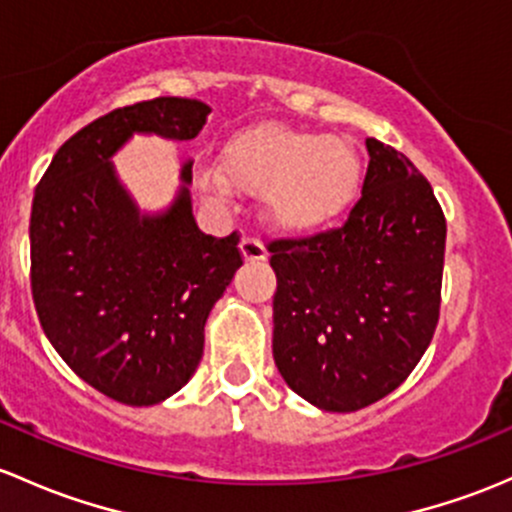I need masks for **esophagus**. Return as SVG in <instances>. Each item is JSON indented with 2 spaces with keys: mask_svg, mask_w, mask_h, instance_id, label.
<instances>
[{
  "mask_svg": "<svg viewBox=\"0 0 512 512\" xmlns=\"http://www.w3.org/2000/svg\"><path fill=\"white\" fill-rule=\"evenodd\" d=\"M240 252H242V257H245L247 262H262V260H267L265 245H262V240L255 238V235H247V238H242V242H240Z\"/></svg>",
  "mask_w": 512,
  "mask_h": 512,
  "instance_id": "esophagus-1",
  "label": "esophagus"
}]
</instances>
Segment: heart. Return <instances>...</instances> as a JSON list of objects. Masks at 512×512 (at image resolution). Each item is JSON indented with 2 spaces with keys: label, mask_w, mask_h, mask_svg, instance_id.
<instances>
[{
  "label": "heart",
  "mask_w": 512,
  "mask_h": 512,
  "mask_svg": "<svg viewBox=\"0 0 512 512\" xmlns=\"http://www.w3.org/2000/svg\"><path fill=\"white\" fill-rule=\"evenodd\" d=\"M220 176L201 174V186L223 181L250 196H265L267 218L287 233H314L336 223L358 198L363 159L336 134L265 122L235 134L220 157Z\"/></svg>",
  "instance_id": "obj_1"
}]
</instances>
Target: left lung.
Segmentation results:
<instances>
[{
  "label": "left lung",
  "mask_w": 512,
  "mask_h": 512,
  "mask_svg": "<svg viewBox=\"0 0 512 512\" xmlns=\"http://www.w3.org/2000/svg\"><path fill=\"white\" fill-rule=\"evenodd\" d=\"M365 147L368 171L346 223L267 245L274 363L326 412L363 410L397 390L439 321L444 211L405 154L378 139Z\"/></svg>",
  "instance_id": "1"
}]
</instances>
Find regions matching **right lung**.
<instances>
[{
  "label": "right lung",
  "mask_w": 512,
  "mask_h": 512,
  "mask_svg": "<svg viewBox=\"0 0 512 512\" xmlns=\"http://www.w3.org/2000/svg\"><path fill=\"white\" fill-rule=\"evenodd\" d=\"M211 107L154 98L75 132L41 176L31 206V294L68 368L110 400L157 405L203 355V326L242 265L238 230H198L188 188L161 215H139L110 157L134 132L193 139ZM191 181V164L181 174Z\"/></svg>",
  "instance_id": "add662e5"
}]
</instances>
